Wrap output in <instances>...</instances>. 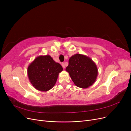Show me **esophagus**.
Listing matches in <instances>:
<instances>
[{"instance_id":"esophagus-1","label":"esophagus","mask_w":131,"mask_h":131,"mask_svg":"<svg viewBox=\"0 0 131 131\" xmlns=\"http://www.w3.org/2000/svg\"><path fill=\"white\" fill-rule=\"evenodd\" d=\"M62 67L63 68H65V64H64V63H62Z\"/></svg>"}]
</instances>
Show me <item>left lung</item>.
Here are the masks:
<instances>
[{
  "instance_id": "1",
  "label": "left lung",
  "mask_w": 131,
  "mask_h": 131,
  "mask_svg": "<svg viewBox=\"0 0 131 131\" xmlns=\"http://www.w3.org/2000/svg\"><path fill=\"white\" fill-rule=\"evenodd\" d=\"M66 70L74 84L82 89L88 88L96 81L98 71L97 66L90 57L77 53L69 59Z\"/></svg>"
}]
</instances>
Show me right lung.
<instances>
[{
	"label": "right lung",
	"mask_w": 131,
	"mask_h": 131,
	"mask_svg": "<svg viewBox=\"0 0 131 131\" xmlns=\"http://www.w3.org/2000/svg\"><path fill=\"white\" fill-rule=\"evenodd\" d=\"M63 70L59 63L50 55L39 56L28 66L27 74L31 84L42 92L51 90L56 84L59 73Z\"/></svg>",
	"instance_id": "obj_1"
}]
</instances>
